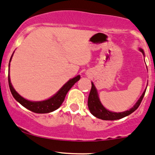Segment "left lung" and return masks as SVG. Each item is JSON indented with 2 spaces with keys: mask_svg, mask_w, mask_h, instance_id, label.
<instances>
[{
  "mask_svg": "<svg viewBox=\"0 0 155 155\" xmlns=\"http://www.w3.org/2000/svg\"><path fill=\"white\" fill-rule=\"evenodd\" d=\"M139 50L143 53V56H145L144 55V52L142 48H139ZM91 84L92 87L91 92H90L87 101L88 108H89L90 112H91L92 115H93L95 117H96V118L102 119V120H118V119L124 118V117L127 116V115H130L131 113L135 112V110L138 108V107L140 106L141 101H142L143 100V98L144 95H145L146 91H147V89H145V91H143V94L141 95L140 98L137 100V101L135 103V104L134 105L132 108L130 109V110L124 112H121V113H115V112H112L107 110V109L103 106L102 104L100 101L99 97H98V91H97L96 87H95L94 84H93V82H91Z\"/></svg>",
  "mask_w": 155,
  "mask_h": 155,
  "instance_id": "1",
  "label": "left lung"
}]
</instances>
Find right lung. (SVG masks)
Wrapping results in <instances>:
<instances>
[{
    "label": "right lung",
    "instance_id": "1",
    "mask_svg": "<svg viewBox=\"0 0 155 155\" xmlns=\"http://www.w3.org/2000/svg\"><path fill=\"white\" fill-rule=\"evenodd\" d=\"M14 54V53H13ZM12 55L11 58L9 60V64H8V85H9V89L11 91L13 97L17 101H18L22 106H23L30 111L34 112L36 113H51V112L54 111V110H57L59 107L62 105V102L64 101V98H65L66 94L69 90L74 86V84L76 82L80 79V75H78L76 77L73 78V79H70L65 84H64L59 91L57 92L56 94H54L52 97L44 101H31L29 100H27L25 98L22 97L19 93H18L13 87L12 84L11 83V80H10V76H9V66H10V62H11L12 58Z\"/></svg>",
    "mask_w": 155,
    "mask_h": 155
}]
</instances>
